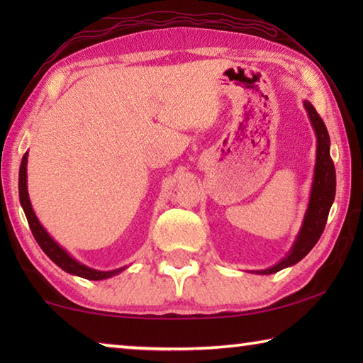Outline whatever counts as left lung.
Wrapping results in <instances>:
<instances>
[{"instance_id":"8db88e82","label":"left lung","mask_w":363,"mask_h":363,"mask_svg":"<svg viewBox=\"0 0 363 363\" xmlns=\"http://www.w3.org/2000/svg\"><path fill=\"white\" fill-rule=\"evenodd\" d=\"M304 108L307 115H309V120L312 123V128H314L317 138V158L309 205H307L303 225H301L296 242H294L290 253H288L280 262L275 264L274 267L255 270L256 274H275L281 269L294 266V264L303 259V257L315 247L318 238H320L325 229V224H327L330 208L333 205L336 192V173L333 160L330 157V136L327 126H325L320 115L317 113V110L309 101H304Z\"/></svg>"}]
</instances>
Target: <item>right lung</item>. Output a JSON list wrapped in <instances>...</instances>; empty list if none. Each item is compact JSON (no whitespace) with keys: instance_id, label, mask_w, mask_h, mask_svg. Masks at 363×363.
<instances>
[{"instance_id":"right-lung-1","label":"right lung","mask_w":363,"mask_h":363,"mask_svg":"<svg viewBox=\"0 0 363 363\" xmlns=\"http://www.w3.org/2000/svg\"><path fill=\"white\" fill-rule=\"evenodd\" d=\"M27 157L28 153L23 155L21 169H19V199L35 240L38 242L41 250L49 256V259L56 262L60 269L65 270V272H69L72 275H78V277H83L88 280H104V279L113 277V275L120 274L121 270H125V267H120V269L104 272V270L91 269L88 266H84V264L78 262L77 259H73V257L67 253L62 247H59V245L52 240V237L49 235V233L45 230V227L40 224V220L36 218V214L32 208V203H30L28 190H27Z\"/></svg>"}]
</instances>
